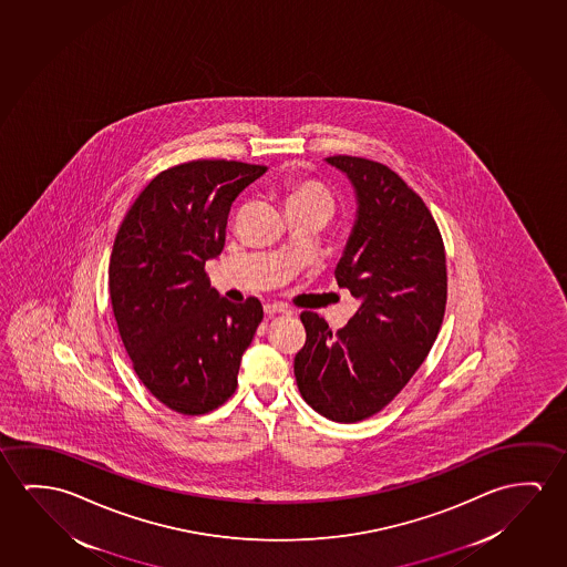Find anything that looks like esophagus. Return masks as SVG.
Here are the masks:
<instances>
[{
    "instance_id": "34e87169",
    "label": "esophagus",
    "mask_w": 567,
    "mask_h": 567,
    "mask_svg": "<svg viewBox=\"0 0 567 567\" xmlns=\"http://www.w3.org/2000/svg\"><path fill=\"white\" fill-rule=\"evenodd\" d=\"M265 315H292V310L288 306L279 305V302H270V305H265Z\"/></svg>"
}]
</instances>
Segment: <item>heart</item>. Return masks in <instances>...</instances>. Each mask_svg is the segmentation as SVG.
Masks as SVG:
<instances>
[{
	"label": "heart",
	"mask_w": 567,
	"mask_h": 567,
	"mask_svg": "<svg viewBox=\"0 0 567 567\" xmlns=\"http://www.w3.org/2000/svg\"><path fill=\"white\" fill-rule=\"evenodd\" d=\"M300 200H316L323 202L326 206H330L331 208V198L328 192L323 190L320 184L315 183H302L297 184L292 192H290V196H288V202H300Z\"/></svg>",
	"instance_id": "b5f03b06"
}]
</instances>
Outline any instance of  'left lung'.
I'll return each mask as SVG.
<instances>
[{
	"instance_id": "8db88e82",
	"label": "left lung",
	"mask_w": 567,
	"mask_h": 567,
	"mask_svg": "<svg viewBox=\"0 0 567 567\" xmlns=\"http://www.w3.org/2000/svg\"><path fill=\"white\" fill-rule=\"evenodd\" d=\"M355 190L358 212L336 280L359 300L341 330L302 312L298 391L323 419L351 424L383 410L426 359L447 298L444 241L419 194L389 166L326 158Z\"/></svg>"
}]
</instances>
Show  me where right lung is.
Segmentation results:
<instances>
[{"label":"right lung","mask_w":567,"mask_h":567,"mask_svg":"<svg viewBox=\"0 0 567 567\" xmlns=\"http://www.w3.org/2000/svg\"><path fill=\"white\" fill-rule=\"evenodd\" d=\"M267 166L192 161L155 176L115 236L110 297L133 369L151 394L198 416L236 392L262 320L257 298L234 305L204 265L226 245L231 204Z\"/></svg>","instance_id":"right-lung-1"}]
</instances>
